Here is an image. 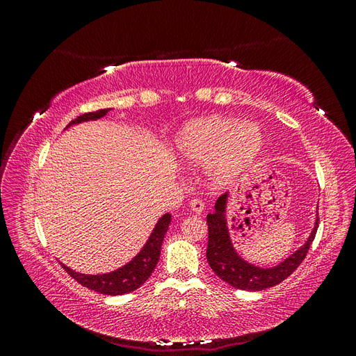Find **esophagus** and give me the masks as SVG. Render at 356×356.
<instances>
[{"label": "esophagus", "mask_w": 356, "mask_h": 356, "mask_svg": "<svg viewBox=\"0 0 356 356\" xmlns=\"http://www.w3.org/2000/svg\"><path fill=\"white\" fill-rule=\"evenodd\" d=\"M190 209L195 213H200L203 211V202L200 199H193L190 202Z\"/></svg>", "instance_id": "obj_1"}]
</instances>
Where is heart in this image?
<instances>
[{
    "label": "heart",
    "mask_w": 356,
    "mask_h": 356,
    "mask_svg": "<svg viewBox=\"0 0 356 356\" xmlns=\"http://www.w3.org/2000/svg\"><path fill=\"white\" fill-rule=\"evenodd\" d=\"M263 132L252 122L209 115L193 120L175 138V154L186 166H208L215 188L229 186L261 153Z\"/></svg>",
    "instance_id": "b5f03b06"
}]
</instances>
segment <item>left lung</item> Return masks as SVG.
I'll return each instance as SVG.
<instances>
[{
  "label": "left lung",
  "instance_id": "obj_1",
  "mask_svg": "<svg viewBox=\"0 0 356 356\" xmlns=\"http://www.w3.org/2000/svg\"><path fill=\"white\" fill-rule=\"evenodd\" d=\"M229 196V193L220 196L215 202V211L208 213L207 217L209 234L207 258L211 268L224 282L238 289L261 291L281 284L306 258L318 230V211L314 229H312L307 241L298 250L273 267H260L243 260L233 246L227 222Z\"/></svg>",
  "mask_w": 356,
  "mask_h": 356
}]
</instances>
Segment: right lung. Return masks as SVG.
I'll use <instances>...</instances> for the list:
<instances>
[{
	"mask_svg": "<svg viewBox=\"0 0 356 356\" xmlns=\"http://www.w3.org/2000/svg\"><path fill=\"white\" fill-rule=\"evenodd\" d=\"M108 111H111V108L86 113L75 118V120H72L65 129L74 124L84 123V122L99 120V118L106 115ZM170 220H172L170 213L166 212L165 215H161L159 221L156 222L152 234H149V238L143 246V250L139 251L131 261L126 263L122 267H118L117 270H113L108 273H101V275H86V273L72 270V268H70L65 264L62 263L60 264L63 268H65L67 273L75 279V281L86 288L96 291V293H101L105 296H123L127 293H132V291L141 286L147 279L152 276L153 270L156 268L160 258L161 243H163Z\"/></svg>",
	"mask_w": 356,
	"mask_h": 356,
	"instance_id": "right-lung-1",
	"label": "right lung"
}]
</instances>
